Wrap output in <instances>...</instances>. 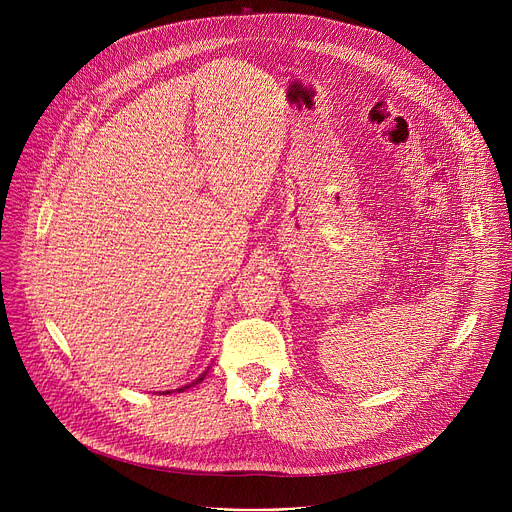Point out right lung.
Instances as JSON below:
<instances>
[{"instance_id":"obj_1","label":"right lung","mask_w":512,"mask_h":512,"mask_svg":"<svg viewBox=\"0 0 512 512\" xmlns=\"http://www.w3.org/2000/svg\"><path fill=\"white\" fill-rule=\"evenodd\" d=\"M207 371H209V367H207V369H205V371H203V373H201V375H199V378H197V380H195V382H191V384H186V386H182V388H178V390H176V392H184V390H188V388H193V386H197V384H201V382H203V380H205V375H207ZM168 394H170V390H168Z\"/></svg>"}]
</instances>
